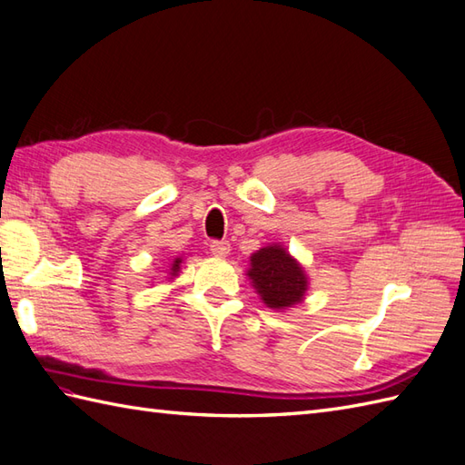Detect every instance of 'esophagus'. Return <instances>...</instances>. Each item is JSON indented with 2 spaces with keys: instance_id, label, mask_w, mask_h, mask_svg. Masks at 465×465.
I'll use <instances>...</instances> for the list:
<instances>
[{
  "instance_id": "obj_1",
  "label": "esophagus",
  "mask_w": 465,
  "mask_h": 465,
  "mask_svg": "<svg viewBox=\"0 0 465 465\" xmlns=\"http://www.w3.org/2000/svg\"><path fill=\"white\" fill-rule=\"evenodd\" d=\"M211 252L219 258H226L231 254V244L229 241H213L211 242Z\"/></svg>"
}]
</instances>
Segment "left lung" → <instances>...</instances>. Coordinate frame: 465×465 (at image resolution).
Wrapping results in <instances>:
<instances>
[{"mask_svg": "<svg viewBox=\"0 0 465 465\" xmlns=\"http://www.w3.org/2000/svg\"><path fill=\"white\" fill-rule=\"evenodd\" d=\"M246 276L266 308L276 312L296 308L310 288L303 266L282 244H268L256 251Z\"/></svg>", "mask_w": 465, "mask_h": 465, "instance_id": "left-lung-1", "label": "left lung"}]
</instances>
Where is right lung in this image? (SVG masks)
Segmentation results:
<instances>
[{
  "mask_svg": "<svg viewBox=\"0 0 465 465\" xmlns=\"http://www.w3.org/2000/svg\"><path fill=\"white\" fill-rule=\"evenodd\" d=\"M181 264H183V258L181 256H177V258H173V262H172V266H169V276H177L179 274V270H181Z\"/></svg>",
  "mask_w": 465,
  "mask_h": 465,
  "instance_id": "obj_1",
  "label": "right lung"
}]
</instances>
